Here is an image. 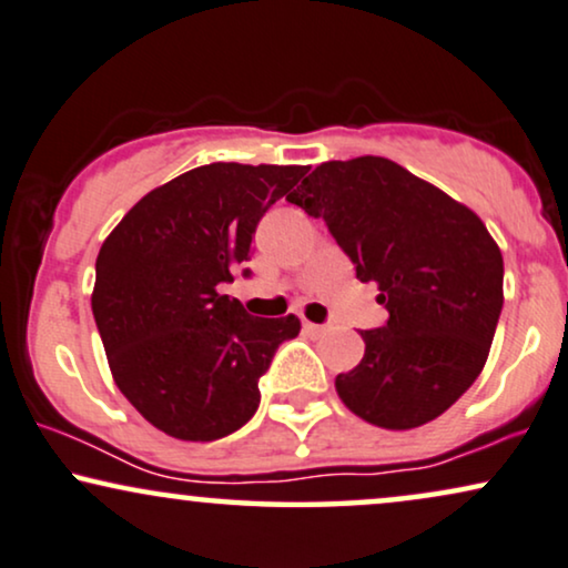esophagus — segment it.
I'll return each instance as SVG.
<instances>
[{
  "instance_id": "esophagus-1",
  "label": "esophagus",
  "mask_w": 568,
  "mask_h": 568,
  "mask_svg": "<svg viewBox=\"0 0 568 568\" xmlns=\"http://www.w3.org/2000/svg\"><path fill=\"white\" fill-rule=\"evenodd\" d=\"M304 329L308 335H325L327 333V325H317V322H304Z\"/></svg>"
}]
</instances>
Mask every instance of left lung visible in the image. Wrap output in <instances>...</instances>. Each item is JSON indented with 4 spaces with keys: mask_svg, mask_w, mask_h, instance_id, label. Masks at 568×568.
Listing matches in <instances>:
<instances>
[{
    "mask_svg": "<svg viewBox=\"0 0 568 568\" xmlns=\"http://www.w3.org/2000/svg\"><path fill=\"white\" fill-rule=\"evenodd\" d=\"M291 204L327 222L387 322L335 390L375 427L412 429L454 406L483 372L504 308V256L462 201L385 156L322 162Z\"/></svg>",
    "mask_w": 568,
    "mask_h": 568,
    "instance_id": "left-lung-1",
    "label": "left lung"
}]
</instances>
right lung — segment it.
<instances>
[{
  "mask_svg": "<svg viewBox=\"0 0 568 568\" xmlns=\"http://www.w3.org/2000/svg\"><path fill=\"white\" fill-rule=\"evenodd\" d=\"M306 170H189L149 191L99 248L91 308L114 385L164 435L210 443L246 425L277 346L298 335L296 314L251 317L220 285L248 260L264 212Z\"/></svg>",
  "mask_w": 568,
  "mask_h": 568,
  "instance_id": "obj_1",
  "label": "right lung"
}]
</instances>
